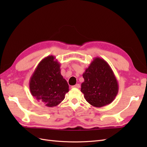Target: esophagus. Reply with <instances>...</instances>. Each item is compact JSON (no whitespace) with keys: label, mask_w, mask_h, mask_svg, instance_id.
Segmentation results:
<instances>
[{"label":"esophagus","mask_w":147,"mask_h":147,"mask_svg":"<svg viewBox=\"0 0 147 147\" xmlns=\"http://www.w3.org/2000/svg\"><path fill=\"white\" fill-rule=\"evenodd\" d=\"M72 88H80V84H76L75 85L73 86Z\"/></svg>","instance_id":"esophagus-1"}]
</instances>
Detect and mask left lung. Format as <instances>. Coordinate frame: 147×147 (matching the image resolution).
<instances>
[{
  "label": "left lung",
  "mask_w": 147,
  "mask_h": 147,
  "mask_svg": "<svg viewBox=\"0 0 147 147\" xmlns=\"http://www.w3.org/2000/svg\"><path fill=\"white\" fill-rule=\"evenodd\" d=\"M81 91L84 99L95 107L112 103L118 92V83L109 64L99 57L94 58L83 74Z\"/></svg>",
  "instance_id": "8db88e82"
}]
</instances>
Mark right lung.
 <instances>
[{"label":"right lung","mask_w":147,"mask_h":147,"mask_svg":"<svg viewBox=\"0 0 147 147\" xmlns=\"http://www.w3.org/2000/svg\"><path fill=\"white\" fill-rule=\"evenodd\" d=\"M60 63L52 55L43 58L29 81L31 94L38 102L53 107L59 104L69 92V84L62 76Z\"/></svg>","instance_id":"1"}]
</instances>
